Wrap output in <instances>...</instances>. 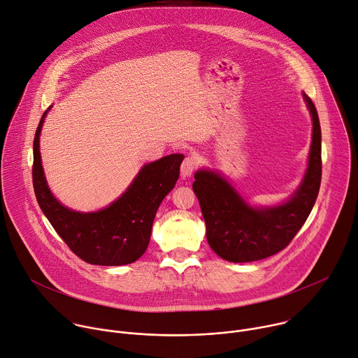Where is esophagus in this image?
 <instances>
[{"label": "esophagus", "instance_id": "1", "mask_svg": "<svg viewBox=\"0 0 358 358\" xmlns=\"http://www.w3.org/2000/svg\"><path fill=\"white\" fill-rule=\"evenodd\" d=\"M195 167H196V157H195L194 155L187 156V157L184 159L182 164H181V177H182V178L189 177V176L194 173Z\"/></svg>", "mask_w": 358, "mask_h": 358}]
</instances>
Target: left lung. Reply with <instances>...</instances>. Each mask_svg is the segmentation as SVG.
<instances>
[{"instance_id":"obj_1","label":"left lung","mask_w":358,"mask_h":358,"mask_svg":"<svg viewBox=\"0 0 358 358\" xmlns=\"http://www.w3.org/2000/svg\"><path fill=\"white\" fill-rule=\"evenodd\" d=\"M313 133L308 169L292 196L278 206L253 207L215 170L195 173L192 189L199 201L211 249L228 262L261 261L285 249L308 220L322 181V130L312 99L303 93Z\"/></svg>"}]
</instances>
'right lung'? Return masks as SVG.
<instances>
[{
	"label": "right lung",
	"instance_id": "add662e5",
	"mask_svg": "<svg viewBox=\"0 0 358 358\" xmlns=\"http://www.w3.org/2000/svg\"><path fill=\"white\" fill-rule=\"evenodd\" d=\"M48 110L34 138L32 181L39 207L71 250L90 265L120 266L136 262L145 252L152 221L164 196L174 188L181 155L144 164L127 189L109 207L94 213L73 211L50 192L39 151V136Z\"/></svg>",
	"mask_w": 358,
	"mask_h": 358
}]
</instances>
